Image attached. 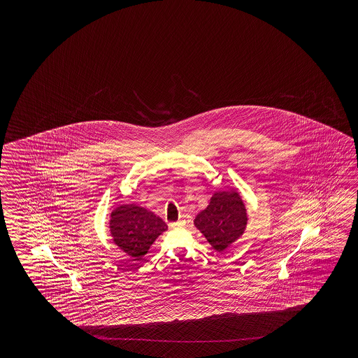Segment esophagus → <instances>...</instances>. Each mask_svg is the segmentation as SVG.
<instances>
[{"mask_svg": "<svg viewBox=\"0 0 358 358\" xmlns=\"http://www.w3.org/2000/svg\"><path fill=\"white\" fill-rule=\"evenodd\" d=\"M184 225H185V220L176 221V222H173V224H171V227L174 229L182 228Z\"/></svg>", "mask_w": 358, "mask_h": 358, "instance_id": "1", "label": "esophagus"}]
</instances>
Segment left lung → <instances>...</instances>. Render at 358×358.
<instances>
[{
	"instance_id": "1",
	"label": "left lung",
	"mask_w": 358,
	"mask_h": 358,
	"mask_svg": "<svg viewBox=\"0 0 358 358\" xmlns=\"http://www.w3.org/2000/svg\"><path fill=\"white\" fill-rule=\"evenodd\" d=\"M193 222L215 251L224 252L243 236L247 228L248 215L243 198L234 188L217 190Z\"/></svg>"
}]
</instances>
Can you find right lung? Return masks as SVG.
I'll return each instance as SVG.
<instances>
[{"instance_id":"obj_1","label":"right lung","mask_w":358,"mask_h":358,"mask_svg":"<svg viewBox=\"0 0 358 358\" xmlns=\"http://www.w3.org/2000/svg\"><path fill=\"white\" fill-rule=\"evenodd\" d=\"M108 230L115 245L134 261H141L155 241L168 230V225L145 207L124 203L110 213Z\"/></svg>"}]
</instances>
